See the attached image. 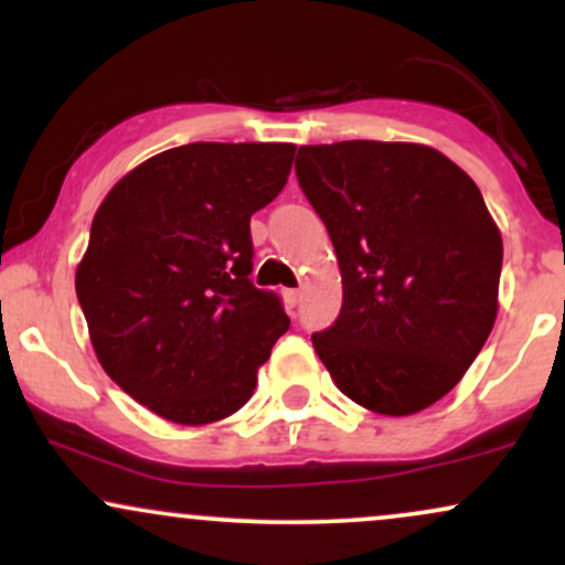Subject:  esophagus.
I'll list each match as a JSON object with an SVG mask.
<instances>
[{
  "mask_svg": "<svg viewBox=\"0 0 565 565\" xmlns=\"http://www.w3.org/2000/svg\"><path fill=\"white\" fill-rule=\"evenodd\" d=\"M284 302H287L289 313H295L297 302H300V289H284Z\"/></svg>",
  "mask_w": 565,
  "mask_h": 565,
  "instance_id": "obj_1",
  "label": "esophagus"
}]
</instances>
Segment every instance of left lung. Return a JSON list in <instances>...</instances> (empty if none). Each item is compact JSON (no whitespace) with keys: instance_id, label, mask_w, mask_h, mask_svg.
Masks as SVG:
<instances>
[{"instance_id":"8db88e82","label":"left lung","mask_w":565,"mask_h":565,"mask_svg":"<svg viewBox=\"0 0 565 565\" xmlns=\"http://www.w3.org/2000/svg\"><path fill=\"white\" fill-rule=\"evenodd\" d=\"M295 170L342 274L340 316L313 334L323 366L374 414L433 406L497 321L502 233L481 191L419 142L300 146Z\"/></svg>"}]
</instances>
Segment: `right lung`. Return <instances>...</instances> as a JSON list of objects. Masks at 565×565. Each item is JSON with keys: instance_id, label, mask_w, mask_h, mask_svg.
<instances>
[{"instance_id": "add662e5", "label": "right lung", "mask_w": 565, "mask_h": 565, "mask_svg": "<svg viewBox=\"0 0 565 565\" xmlns=\"http://www.w3.org/2000/svg\"><path fill=\"white\" fill-rule=\"evenodd\" d=\"M291 159V142H188L97 206L76 265L89 340L108 377L174 425L238 412L289 329L281 300L249 281V217L278 196Z\"/></svg>"}]
</instances>
